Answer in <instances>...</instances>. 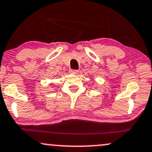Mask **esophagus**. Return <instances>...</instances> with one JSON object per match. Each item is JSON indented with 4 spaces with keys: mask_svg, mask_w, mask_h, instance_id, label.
<instances>
[{
    "mask_svg": "<svg viewBox=\"0 0 152 152\" xmlns=\"http://www.w3.org/2000/svg\"><path fill=\"white\" fill-rule=\"evenodd\" d=\"M78 72H79L78 70H72V69H70V70H69V72H70V74H72V75L77 74Z\"/></svg>",
    "mask_w": 152,
    "mask_h": 152,
    "instance_id": "34e87169",
    "label": "esophagus"
}]
</instances>
